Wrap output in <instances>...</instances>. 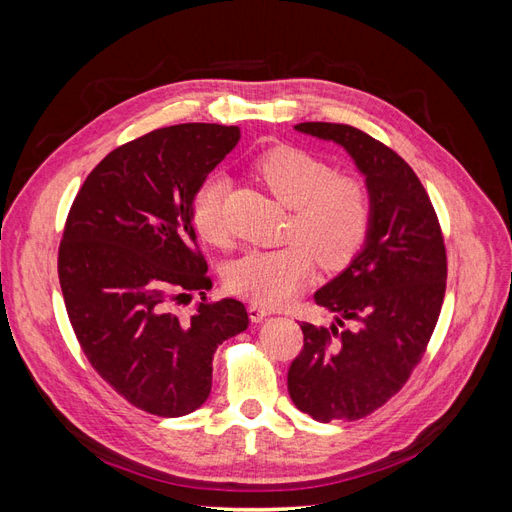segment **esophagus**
<instances>
[{
    "mask_svg": "<svg viewBox=\"0 0 512 512\" xmlns=\"http://www.w3.org/2000/svg\"><path fill=\"white\" fill-rule=\"evenodd\" d=\"M267 316H271V309L262 307L258 303H250V318H252V322H262Z\"/></svg>",
    "mask_w": 512,
    "mask_h": 512,
    "instance_id": "1",
    "label": "esophagus"
}]
</instances>
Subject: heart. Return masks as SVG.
Masks as SVG:
<instances>
[{
  "instance_id": "heart-1",
  "label": "heart",
  "mask_w": 512,
  "mask_h": 512,
  "mask_svg": "<svg viewBox=\"0 0 512 512\" xmlns=\"http://www.w3.org/2000/svg\"><path fill=\"white\" fill-rule=\"evenodd\" d=\"M254 168L273 196L292 209V243L280 250L245 252L230 262L226 286L256 303L282 305L309 280L314 258L324 269H342L359 254L371 222L369 192L359 179L337 175L329 162L290 145L260 153ZM226 190V177L211 175L192 205L198 235L215 245L228 239Z\"/></svg>"
}]
</instances>
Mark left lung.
<instances>
[{
    "label": "left lung",
    "mask_w": 512,
    "mask_h": 512,
    "mask_svg": "<svg viewBox=\"0 0 512 512\" xmlns=\"http://www.w3.org/2000/svg\"><path fill=\"white\" fill-rule=\"evenodd\" d=\"M294 130L350 153L365 175L371 222L363 250L314 294L335 322L301 324L288 393L320 423L356 421L399 393L421 363L444 301L446 247L423 183L391 147L346 123L307 121Z\"/></svg>",
    "instance_id": "1"
}]
</instances>
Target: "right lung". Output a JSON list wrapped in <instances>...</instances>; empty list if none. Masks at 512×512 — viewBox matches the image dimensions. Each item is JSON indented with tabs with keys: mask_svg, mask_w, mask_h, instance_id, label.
<instances>
[{
	"mask_svg": "<svg viewBox=\"0 0 512 512\" xmlns=\"http://www.w3.org/2000/svg\"><path fill=\"white\" fill-rule=\"evenodd\" d=\"M241 132L181 123L117 147L91 170L59 243V284L91 367L156 416H183L211 393L213 354L245 331V305L209 303L192 205L200 185ZM204 294L192 317L174 307Z\"/></svg>",
	"mask_w": 512,
	"mask_h": 512,
	"instance_id": "obj_1",
	"label": "right lung"
}]
</instances>
